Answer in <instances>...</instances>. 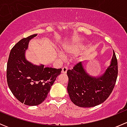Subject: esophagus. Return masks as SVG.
<instances>
[{
    "label": "esophagus",
    "instance_id": "1",
    "mask_svg": "<svg viewBox=\"0 0 127 127\" xmlns=\"http://www.w3.org/2000/svg\"><path fill=\"white\" fill-rule=\"evenodd\" d=\"M67 69H68L67 67H66V66H64V67H63L62 71L61 72H62V73H63V74H66Z\"/></svg>",
    "mask_w": 127,
    "mask_h": 127
}]
</instances>
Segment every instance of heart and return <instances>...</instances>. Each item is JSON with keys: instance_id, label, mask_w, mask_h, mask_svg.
I'll use <instances>...</instances> for the list:
<instances>
[{"instance_id": "heart-1", "label": "heart", "mask_w": 127, "mask_h": 127, "mask_svg": "<svg viewBox=\"0 0 127 127\" xmlns=\"http://www.w3.org/2000/svg\"><path fill=\"white\" fill-rule=\"evenodd\" d=\"M82 48V45L80 43H77L76 42H73L63 45L62 48V51L64 55H69L75 54V53H78L79 52H80ZM58 55L61 57L63 56V55L60 52H59Z\"/></svg>"}]
</instances>
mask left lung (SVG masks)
Returning <instances> with one entry per match:
<instances>
[{"mask_svg": "<svg viewBox=\"0 0 127 127\" xmlns=\"http://www.w3.org/2000/svg\"><path fill=\"white\" fill-rule=\"evenodd\" d=\"M117 74V60L114 50L109 65L98 76L90 75L82 63H79L67 71V90L71 101L81 107H92L103 103L114 87Z\"/></svg>", "mask_w": 127, "mask_h": 127, "instance_id": "obj_1", "label": "left lung"}]
</instances>
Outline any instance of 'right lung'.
Wrapping results in <instances>:
<instances>
[{
	"mask_svg": "<svg viewBox=\"0 0 127 127\" xmlns=\"http://www.w3.org/2000/svg\"><path fill=\"white\" fill-rule=\"evenodd\" d=\"M32 34L20 40L11 50L7 67L8 87L15 98L28 106H37L45 99L61 69L34 64L26 58Z\"/></svg>",
	"mask_w": 127,
	"mask_h": 127,
	"instance_id": "add662e5",
	"label": "right lung"
}]
</instances>
